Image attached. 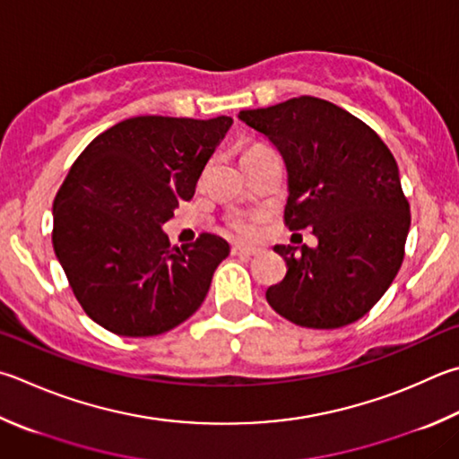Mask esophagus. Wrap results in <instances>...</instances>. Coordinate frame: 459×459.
<instances>
[{
  "label": "esophagus",
  "instance_id": "1",
  "mask_svg": "<svg viewBox=\"0 0 459 459\" xmlns=\"http://www.w3.org/2000/svg\"><path fill=\"white\" fill-rule=\"evenodd\" d=\"M258 253H261V248L243 247V245H235V247H232V255H238V256H256Z\"/></svg>",
  "mask_w": 459,
  "mask_h": 459
}]
</instances>
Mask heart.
<instances>
[{
  "mask_svg": "<svg viewBox=\"0 0 459 459\" xmlns=\"http://www.w3.org/2000/svg\"><path fill=\"white\" fill-rule=\"evenodd\" d=\"M261 150H266V148H264V146H253V148H248L243 156L261 152ZM230 229L235 230L238 237L251 238V237L256 235V221H255V219H232V221H230Z\"/></svg>",
  "mask_w": 459,
  "mask_h": 459,
  "instance_id": "1",
  "label": "heart"
}]
</instances>
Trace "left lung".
<instances>
[{
  "instance_id": "8db88e82",
  "label": "left lung",
  "mask_w": 459,
  "mask_h": 459,
  "mask_svg": "<svg viewBox=\"0 0 459 459\" xmlns=\"http://www.w3.org/2000/svg\"><path fill=\"white\" fill-rule=\"evenodd\" d=\"M238 120L269 138L285 160L287 227L313 229L319 240L299 251L274 247L287 274L266 289V301L309 329L361 319L394 282L410 232L394 154L368 124L313 96L243 110Z\"/></svg>"
}]
</instances>
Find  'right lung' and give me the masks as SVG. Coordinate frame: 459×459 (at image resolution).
I'll return each mask as SVG.
<instances>
[{"label":"right lung","instance_id":"right-lung-1","mask_svg":"<svg viewBox=\"0 0 459 459\" xmlns=\"http://www.w3.org/2000/svg\"><path fill=\"white\" fill-rule=\"evenodd\" d=\"M232 126L136 116L96 136L54 201L52 243L82 309L122 337L160 335L186 321L230 247L203 232L170 247L162 230L195 196L208 158Z\"/></svg>","mask_w":459,"mask_h":459}]
</instances>
